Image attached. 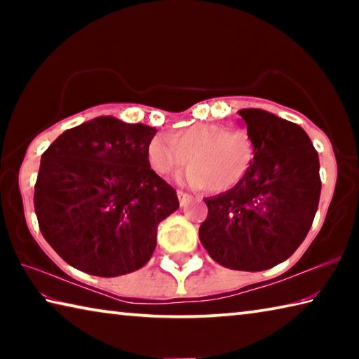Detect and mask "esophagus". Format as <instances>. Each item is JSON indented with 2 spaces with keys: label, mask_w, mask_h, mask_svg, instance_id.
I'll return each instance as SVG.
<instances>
[{
  "label": "esophagus",
  "mask_w": 359,
  "mask_h": 359,
  "mask_svg": "<svg viewBox=\"0 0 359 359\" xmlns=\"http://www.w3.org/2000/svg\"><path fill=\"white\" fill-rule=\"evenodd\" d=\"M177 196H179L180 205H185V204L191 199V194H188V193H185V191H180V190L177 191Z\"/></svg>",
  "instance_id": "34e87169"
}]
</instances>
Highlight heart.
Segmentation results:
<instances>
[{
    "label": "heart",
    "instance_id": "1",
    "mask_svg": "<svg viewBox=\"0 0 359 359\" xmlns=\"http://www.w3.org/2000/svg\"><path fill=\"white\" fill-rule=\"evenodd\" d=\"M187 180L194 187L226 191L245 177L255 156L250 136L222 123H193L171 136H156L149 145L150 166L158 175H171L188 161Z\"/></svg>",
    "mask_w": 359,
    "mask_h": 359
}]
</instances>
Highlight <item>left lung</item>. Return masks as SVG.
<instances>
[{
  "label": "left lung",
  "mask_w": 359,
  "mask_h": 359,
  "mask_svg": "<svg viewBox=\"0 0 359 359\" xmlns=\"http://www.w3.org/2000/svg\"><path fill=\"white\" fill-rule=\"evenodd\" d=\"M239 115L253 163L238 185L204 199L199 239L218 264L257 272L288 259L306 239L320 201V161L299 125L263 109Z\"/></svg>",
  "instance_id": "1"
}]
</instances>
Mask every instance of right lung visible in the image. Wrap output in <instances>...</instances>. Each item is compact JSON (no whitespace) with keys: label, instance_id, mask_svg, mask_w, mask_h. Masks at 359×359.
I'll use <instances>...</instances> for the list:
<instances>
[{"label":"right lung","instance_id":"right-lung-1","mask_svg":"<svg viewBox=\"0 0 359 359\" xmlns=\"http://www.w3.org/2000/svg\"><path fill=\"white\" fill-rule=\"evenodd\" d=\"M155 128L96 117L66 130L41 156L34 210L66 263L98 277L135 272L156 247L177 193L149 163Z\"/></svg>","mask_w":359,"mask_h":359}]
</instances>
